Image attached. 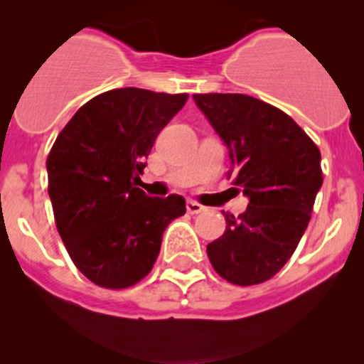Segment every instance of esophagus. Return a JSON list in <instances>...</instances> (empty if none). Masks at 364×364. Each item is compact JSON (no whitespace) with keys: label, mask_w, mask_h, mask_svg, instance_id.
<instances>
[{"label":"esophagus","mask_w":364,"mask_h":364,"mask_svg":"<svg viewBox=\"0 0 364 364\" xmlns=\"http://www.w3.org/2000/svg\"><path fill=\"white\" fill-rule=\"evenodd\" d=\"M186 211H188L190 215H199V213L204 211V205L196 203V200H188V203H186Z\"/></svg>","instance_id":"obj_1"}]
</instances>
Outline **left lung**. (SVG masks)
<instances>
[{
	"label": "left lung",
	"instance_id": "8db88e82",
	"mask_svg": "<svg viewBox=\"0 0 364 364\" xmlns=\"http://www.w3.org/2000/svg\"><path fill=\"white\" fill-rule=\"evenodd\" d=\"M193 102L229 149L232 183L248 199L240 216L222 211L225 232L208 245V257L230 284H262L306 230L322 186L321 151L291 116L248 95H193Z\"/></svg>",
	"mask_w": 364,
	"mask_h": 364
}]
</instances>
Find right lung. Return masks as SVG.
Here are the masks:
<instances>
[{"label": "right lung", "instance_id": "1", "mask_svg": "<svg viewBox=\"0 0 364 364\" xmlns=\"http://www.w3.org/2000/svg\"><path fill=\"white\" fill-rule=\"evenodd\" d=\"M188 95L139 87L91 98L61 130L47 159L58 232L77 269L105 289H127L151 271L185 199L149 197L137 183L155 139Z\"/></svg>", "mask_w": 364, "mask_h": 364}]
</instances>
